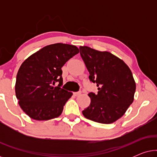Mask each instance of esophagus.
<instances>
[{
  "instance_id": "obj_1",
  "label": "esophagus",
  "mask_w": 157,
  "mask_h": 157,
  "mask_svg": "<svg viewBox=\"0 0 157 157\" xmlns=\"http://www.w3.org/2000/svg\"><path fill=\"white\" fill-rule=\"evenodd\" d=\"M81 91L74 92V95L75 96H78L79 95H81Z\"/></svg>"
}]
</instances>
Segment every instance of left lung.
Instances as JSON below:
<instances>
[{"mask_svg": "<svg viewBox=\"0 0 157 157\" xmlns=\"http://www.w3.org/2000/svg\"><path fill=\"white\" fill-rule=\"evenodd\" d=\"M80 54L96 83L98 94L89 93V106L82 111L88 119L101 124H111L120 119L134 101L136 83L124 61L108 51L80 46Z\"/></svg>", "mask_w": 157, "mask_h": 157, "instance_id": "1", "label": "left lung"}]
</instances>
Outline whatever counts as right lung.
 Listing matches in <instances>:
<instances>
[{"label": "right lung", "mask_w": 157, "mask_h": 157, "mask_svg": "<svg viewBox=\"0 0 157 157\" xmlns=\"http://www.w3.org/2000/svg\"><path fill=\"white\" fill-rule=\"evenodd\" d=\"M76 46L48 45L25 60L16 76L15 91L21 108L31 119L46 121L59 117L71 92L61 89L63 66L77 53ZM59 82L58 87H53Z\"/></svg>", "instance_id": "1"}]
</instances>
